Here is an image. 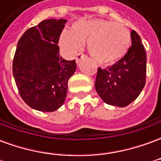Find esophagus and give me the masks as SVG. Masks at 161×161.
<instances>
[{
    "mask_svg": "<svg viewBox=\"0 0 161 161\" xmlns=\"http://www.w3.org/2000/svg\"><path fill=\"white\" fill-rule=\"evenodd\" d=\"M84 58V53H79V54L77 55V58H76V62H77V63L78 64V63H79V62H80L81 60Z\"/></svg>",
    "mask_w": 161,
    "mask_h": 161,
    "instance_id": "esophagus-1",
    "label": "esophagus"
}]
</instances>
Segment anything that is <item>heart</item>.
<instances>
[{
	"label": "heart",
	"mask_w": 161,
	"mask_h": 161,
	"mask_svg": "<svg viewBox=\"0 0 161 161\" xmlns=\"http://www.w3.org/2000/svg\"><path fill=\"white\" fill-rule=\"evenodd\" d=\"M131 36L120 23L93 19L74 23L70 31L61 33L58 45L67 56H74L87 41L91 57L100 64H111L128 52Z\"/></svg>",
	"instance_id": "heart-1"
}]
</instances>
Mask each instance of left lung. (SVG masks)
<instances>
[{
    "label": "left lung",
    "mask_w": 161,
    "mask_h": 161,
    "mask_svg": "<svg viewBox=\"0 0 161 161\" xmlns=\"http://www.w3.org/2000/svg\"><path fill=\"white\" fill-rule=\"evenodd\" d=\"M132 46L123 58L107 69L98 68L96 91L105 103L125 107L138 97L146 84L147 58L141 37L132 30Z\"/></svg>",
    "instance_id": "8db88e82"
}]
</instances>
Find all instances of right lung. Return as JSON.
Listing matches in <instances>:
<instances>
[{"mask_svg":"<svg viewBox=\"0 0 161 161\" xmlns=\"http://www.w3.org/2000/svg\"><path fill=\"white\" fill-rule=\"evenodd\" d=\"M66 19L42 20L20 37L13 74L19 95L29 107L42 112L59 108L65 100L68 80L76 71L75 60L59 56L58 46Z\"/></svg>","mask_w":161,"mask_h":161,"instance_id":"obj_1","label":"right lung"}]
</instances>
